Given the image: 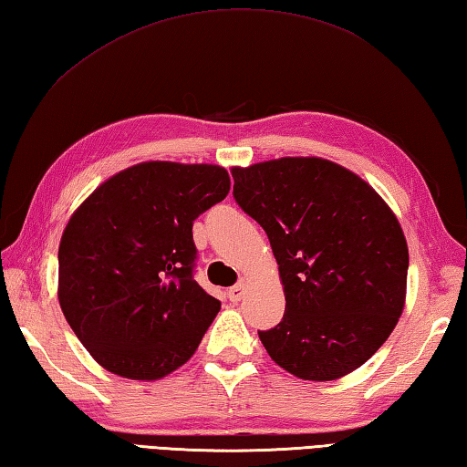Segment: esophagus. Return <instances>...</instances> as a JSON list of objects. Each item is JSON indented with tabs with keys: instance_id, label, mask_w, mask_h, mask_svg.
Wrapping results in <instances>:
<instances>
[{
	"instance_id": "34e87169",
	"label": "esophagus",
	"mask_w": 467,
	"mask_h": 467,
	"mask_svg": "<svg viewBox=\"0 0 467 467\" xmlns=\"http://www.w3.org/2000/svg\"><path fill=\"white\" fill-rule=\"evenodd\" d=\"M244 296V285L243 284H236L233 285L231 290H228V298H231V302H241Z\"/></svg>"
}]
</instances>
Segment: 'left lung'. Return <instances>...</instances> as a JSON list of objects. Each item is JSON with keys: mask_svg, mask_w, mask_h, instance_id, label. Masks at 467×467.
Masks as SVG:
<instances>
[{"mask_svg": "<svg viewBox=\"0 0 467 467\" xmlns=\"http://www.w3.org/2000/svg\"><path fill=\"white\" fill-rule=\"evenodd\" d=\"M234 200L267 233L285 312L259 330L269 358L292 376L351 374L398 325L409 244L384 198L358 173L320 157L233 167Z\"/></svg>", "mask_w": 467, "mask_h": 467, "instance_id": "obj_1", "label": "left lung"}]
</instances>
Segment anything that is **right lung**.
Returning a JSON list of instances; mask_svg holds the SVG:
<instances>
[{"label":"right lung","mask_w":467,"mask_h":467,"mask_svg":"<svg viewBox=\"0 0 467 467\" xmlns=\"http://www.w3.org/2000/svg\"><path fill=\"white\" fill-rule=\"evenodd\" d=\"M220 165L145 161L81 202L58 244V304L101 368L155 381L196 353L220 302L193 279L192 226L223 202Z\"/></svg>","instance_id":"right-lung-1"}]
</instances>
